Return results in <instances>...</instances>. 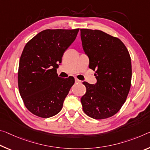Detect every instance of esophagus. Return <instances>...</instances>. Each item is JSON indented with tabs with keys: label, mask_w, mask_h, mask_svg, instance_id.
<instances>
[{
	"label": "esophagus",
	"mask_w": 150,
	"mask_h": 150,
	"mask_svg": "<svg viewBox=\"0 0 150 150\" xmlns=\"http://www.w3.org/2000/svg\"><path fill=\"white\" fill-rule=\"evenodd\" d=\"M75 83H81V81L79 80L78 79H77V78H75Z\"/></svg>",
	"instance_id": "obj_1"
}]
</instances>
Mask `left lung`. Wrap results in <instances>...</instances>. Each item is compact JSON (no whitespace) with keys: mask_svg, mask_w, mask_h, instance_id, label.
<instances>
[{"mask_svg":"<svg viewBox=\"0 0 150 150\" xmlns=\"http://www.w3.org/2000/svg\"><path fill=\"white\" fill-rule=\"evenodd\" d=\"M85 53L89 68L96 70L97 83H83L87 91L81 99L83 109L96 120L117 113L126 100L132 81V63L129 52L118 38L99 30L81 29Z\"/></svg>","mask_w":150,"mask_h":150,"instance_id":"1","label":"left lung"}]
</instances>
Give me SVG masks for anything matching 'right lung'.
<instances>
[{"mask_svg":"<svg viewBox=\"0 0 150 150\" xmlns=\"http://www.w3.org/2000/svg\"><path fill=\"white\" fill-rule=\"evenodd\" d=\"M79 30H44L24 47L18 66V89L25 107L34 115L48 118L62 109L75 79L59 77L57 69Z\"/></svg>","mask_w":150,"mask_h":150,"instance_id":"add662e5","label":"right lung"}]
</instances>
